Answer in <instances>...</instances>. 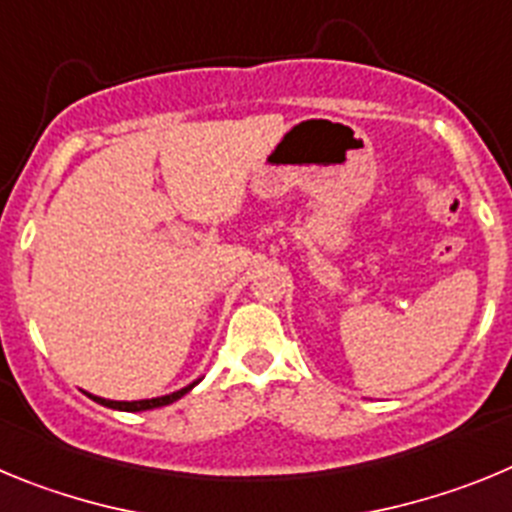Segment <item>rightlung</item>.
Returning <instances> with one entry per match:
<instances>
[{"label":"right lung","instance_id":"add662e5","mask_svg":"<svg viewBox=\"0 0 512 512\" xmlns=\"http://www.w3.org/2000/svg\"><path fill=\"white\" fill-rule=\"evenodd\" d=\"M200 382V379H197ZM192 382L189 387H184V390L179 392H171V395H164V397H153V400H135V402H115V400H102V397H94V400L99 402V405H104V408H115V410H128V413H140V410H153V408H164V405H171L174 400H179V397L187 395L189 390H192L194 384Z\"/></svg>","mask_w":512,"mask_h":512}]
</instances>
